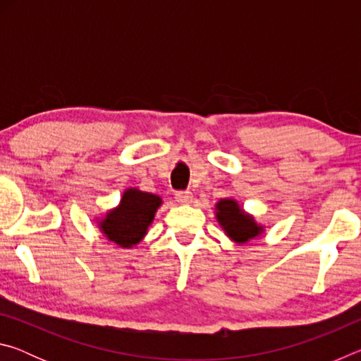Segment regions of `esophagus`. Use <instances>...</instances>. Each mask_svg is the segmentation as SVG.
I'll list each match as a JSON object with an SVG mask.
<instances>
[{
	"mask_svg": "<svg viewBox=\"0 0 361 361\" xmlns=\"http://www.w3.org/2000/svg\"><path fill=\"white\" fill-rule=\"evenodd\" d=\"M176 202L180 204H191L192 202V194L189 191H178L175 194Z\"/></svg>",
	"mask_w": 361,
	"mask_h": 361,
	"instance_id": "esophagus-1",
	"label": "esophagus"
}]
</instances>
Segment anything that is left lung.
Listing matches in <instances>:
<instances>
[{
  "mask_svg": "<svg viewBox=\"0 0 361 361\" xmlns=\"http://www.w3.org/2000/svg\"><path fill=\"white\" fill-rule=\"evenodd\" d=\"M215 218L224 234L237 245H245L264 234V226L256 221L255 216L243 210V207L232 197L218 200L215 204Z\"/></svg>",
  "mask_w": 361,
  "mask_h": 361,
  "instance_id": "1",
  "label": "left lung"
}]
</instances>
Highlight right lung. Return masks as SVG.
<instances>
[{
  "instance_id": "obj_1",
  "label": "right lung",
  "mask_w": 361,
  "mask_h": 361,
  "mask_svg": "<svg viewBox=\"0 0 361 361\" xmlns=\"http://www.w3.org/2000/svg\"><path fill=\"white\" fill-rule=\"evenodd\" d=\"M162 204L161 195L127 188L118 205L95 218L97 228L106 240L122 248H133L148 234V228Z\"/></svg>"
}]
</instances>
